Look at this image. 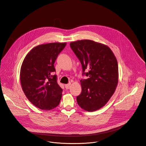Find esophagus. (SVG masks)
<instances>
[{
    "mask_svg": "<svg viewBox=\"0 0 146 146\" xmlns=\"http://www.w3.org/2000/svg\"><path fill=\"white\" fill-rule=\"evenodd\" d=\"M64 86H65V88H66V89H70V83L66 84Z\"/></svg>",
    "mask_w": 146,
    "mask_h": 146,
    "instance_id": "1",
    "label": "esophagus"
}]
</instances>
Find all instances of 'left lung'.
Returning <instances> with one entry per match:
<instances>
[{
	"label": "left lung",
	"instance_id": "1",
	"mask_svg": "<svg viewBox=\"0 0 146 146\" xmlns=\"http://www.w3.org/2000/svg\"><path fill=\"white\" fill-rule=\"evenodd\" d=\"M70 46L82 64V91L76 97L78 105L84 110L94 111L106 104L115 92L118 83L117 60L111 49L101 43L81 40ZM88 72H85V70Z\"/></svg>",
	"mask_w": 146,
	"mask_h": 146
}]
</instances>
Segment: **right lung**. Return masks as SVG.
I'll return each instance as SVG.
<instances>
[{"label": "right lung", "instance_id": "obj_1", "mask_svg": "<svg viewBox=\"0 0 146 146\" xmlns=\"http://www.w3.org/2000/svg\"><path fill=\"white\" fill-rule=\"evenodd\" d=\"M66 42L36 46L25 58L20 70L21 86L28 100L36 107L49 111L60 102L62 89L57 82L54 63Z\"/></svg>", "mask_w": 146, "mask_h": 146}]
</instances>
